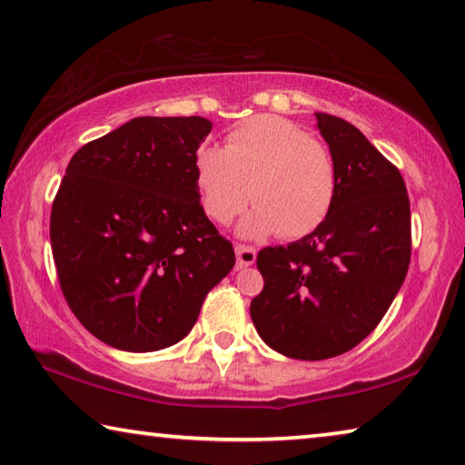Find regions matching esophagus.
I'll return each mask as SVG.
<instances>
[{"label": "esophagus", "instance_id": "esophagus-1", "mask_svg": "<svg viewBox=\"0 0 465 465\" xmlns=\"http://www.w3.org/2000/svg\"><path fill=\"white\" fill-rule=\"evenodd\" d=\"M235 256H238V269H248L256 262V250L243 243H235Z\"/></svg>", "mask_w": 465, "mask_h": 465}]
</instances>
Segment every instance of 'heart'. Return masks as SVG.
<instances>
[{
  "label": "heart",
  "mask_w": 465,
  "mask_h": 465,
  "mask_svg": "<svg viewBox=\"0 0 465 465\" xmlns=\"http://www.w3.org/2000/svg\"><path fill=\"white\" fill-rule=\"evenodd\" d=\"M201 204L213 222L230 223L246 204L248 238H303L332 211L338 191L334 157L322 141L282 116H254L225 137V149L203 145L194 155Z\"/></svg>",
  "instance_id": "obj_1"
}]
</instances>
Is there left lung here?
Here are the masks:
<instances>
[{"label":"left lung","mask_w":465,"mask_h":465,"mask_svg":"<svg viewBox=\"0 0 465 465\" xmlns=\"http://www.w3.org/2000/svg\"><path fill=\"white\" fill-rule=\"evenodd\" d=\"M334 157L338 191L318 230L258 252L264 279L250 316L281 355L322 361L373 332L411 264V201L404 178L355 124L316 113Z\"/></svg>","instance_id":"1"}]
</instances>
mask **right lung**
<instances>
[{
  "label": "right lung",
  "instance_id": "right-lung-1",
  "mask_svg": "<svg viewBox=\"0 0 465 465\" xmlns=\"http://www.w3.org/2000/svg\"><path fill=\"white\" fill-rule=\"evenodd\" d=\"M211 127L203 116H139L77 149L61 180L51 211L59 285L84 328L114 349L183 341L233 269L194 178Z\"/></svg>",
  "mask_w": 465,
  "mask_h": 465
}]
</instances>
